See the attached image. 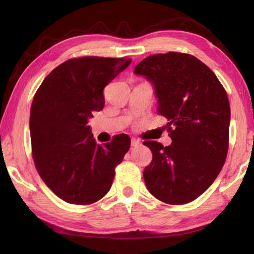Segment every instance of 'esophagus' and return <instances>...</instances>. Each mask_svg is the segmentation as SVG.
<instances>
[{"label": "esophagus", "mask_w": 254, "mask_h": 254, "mask_svg": "<svg viewBox=\"0 0 254 254\" xmlns=\"http://www.w3.org/2000/svg\"><path fill=\"white\" fill-rule=\"evenodd\" d=\"M140 144H141V142H140L139 140H136V139H132V140H131V147H132V148L139 147Z\"/></svg>", "instance_id": "34e87169"}]
</instances>
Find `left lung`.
Here are the masks:
<instances>
[{"label":"left lung","mask_w":254,"mask_h":254,"mask_svg":"<svg viewBox=\"0 0 254 254\" xmlns=\"http://www.w3.org/2000/svg\"><path fill=\"white\" fill-rule=\"evenodd\" d=\"M134 72L151 81L158 114L167 118L168 147L144 141L152 160L143 171L148 190L170 205L195 200L220 174L229 150L231 110L216 75L194 56L152 55Z\"/></svg>","instance_id":"left-lung-1"}]
</instances>
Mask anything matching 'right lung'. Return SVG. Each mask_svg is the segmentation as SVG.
<instances>
[{
  "instance_id": "1",
  "label": "right lung",
  "mask_w": 254,
  "mask_h": 254,
  "mask_svg": "<svg viewBox=\"0 0 254 254\" xmlns=\"http://www.w3.org/2000/svg\"><path fill=\"white\" fill-rule=\"evenodd\" d=\"M131 64L128 58L87 56L60 64L34 94L30 134L34 165L59 198L89 205L110 190L115 167L130 149L127 134L97 144L88 119L105 104L103 89Z\"/></svg>"
}]
</instances>
